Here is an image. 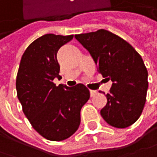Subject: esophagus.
<instances>
[{
	"instance_id": "obj_1",
	"label": "esophagus",
	"mask_w": 157,
	"mask_h": 157,
	"mask_svg": "<svg viewBox=\"0 0 157 157\" xmlns=\"http://www.w3.org/2000/svg\"><path fill=\"white\" fill-rule=\"evenodd\" d=\"M90 97H94L96 95V91L92 90H90Z\"/></svg>"
}]
</instances>
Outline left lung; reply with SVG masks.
<instances>
[{"label": "left lung", "mask_w": 157, "mask_h": 157, "mask_svg": "<svg viewBox=\"0 0 157 157\" xmlns=\"http://www.w3.org/2000/svg\"><path fill=\"white\" fill-rule=\"evenodd\" d=\"M75 37L90 52L102 76L112 81L106 106L100 110L103 119L115 128L133 124L142 113L148 87L140 55L130 43L104 29Z\"/></svg>", "instance_id": "left-lung-1"}]
</instances>
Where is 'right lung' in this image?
Listing matches in <instances>:
<instances>
[{
    "mask_svg": "<svg viewBox=\"0 0 157 157\" xmlns=\"http://www.w3.org/2000/svg\"><path fill=\"white\" fill-rule=\"evenodd\" d=\"M74 35L44 34L27 47L21 58L16 89L23 112L33 128L43 138L60 141L79 128L80 112L90 98L87 87L53 82L60 75L57 53Z\"/></svg>",
    "mask_w": 157,
    "mask_h": 157,
    "instance_id": "1",
    "label": "right lung"
}]
</instances>
